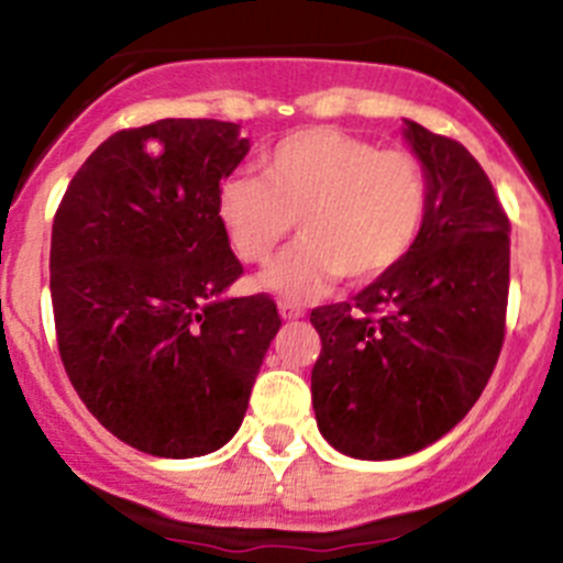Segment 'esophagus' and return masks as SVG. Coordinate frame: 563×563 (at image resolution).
<instances>
[{
	"label": "esophagus",
	"instance_id": "obj_1",
	"mask_svg": "<svg viewBox=\"0 0 563 563\" xmlns=\"http://www.w3.org/2000/svg\"><path fill=\"white\" fill-rule=\"evenodd\" d=\"M277 310H280V316L286 318V321H297V318L305 316V310L294 302H280L277 305Z\"/></svg>",
	"mask_w": 563,
	"mask_h": 563
}]
</instances>
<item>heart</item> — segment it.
I'll return each mask as SVG.
<instances>
[{
  "instance_id": "1",
  "label": "heart",
  "mask_w": 563,
  "mask_h": 563,
  "mask_svg": "<svg viewBox=\"0 0 563 563\" xmlns=\"http://www.w3.org/2000/svg\"><path fill=\"white\" fill-rule=\"evenodd\" d=\"M430 209V179L411 152L382 150L334 128L286 135L261 155V176L218 187V220L245 264H266L302 234L264 277L266 291L308 299L334 277L373 280L417 245Z\"/></svg>"
}]
</instances>
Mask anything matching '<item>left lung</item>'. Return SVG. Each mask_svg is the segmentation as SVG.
I'll return each mask as SVG.
<instances>
[{
    "label": "left lung",
    "instance_id": "8db88e82",
    "mask_svg": "<svg viewBox=\"0 0 563 563\" xmlns=\"http://www.w3.org/2000/svg\"><path fill=\"white\" fill-rule=\"evenodd\" d=\"M430 179L417 245L362 288L321 305L310 376L316 422L343 455L391 460L424 450L471 411L507 332L509 218L468 150L406 119Z\"/></svg>",
    "mask_w": 563,
    "mask_h": 563
}]
</instances>
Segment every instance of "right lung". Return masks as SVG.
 Instances as JSON below:
<instances>
[{
	"mask_svg": "<svg viewBox=\"0 0 563 563\" xmlns=\"http://www.w3.org/2000/svg\"><path fill=\"white\" fill-rule=\"evenodd\" d=\"M240 124L161 119L87 157L51 229L62 365L92 417L155 457L220 450L280 329L266 294L225 299L242 275L218 187L247 155Z\"/></svg>",
	"mask_w": 563,
	"mask_h": 563,
	"instance_id": "obj_1",
	"label": "right lung"
}]
</instances>
